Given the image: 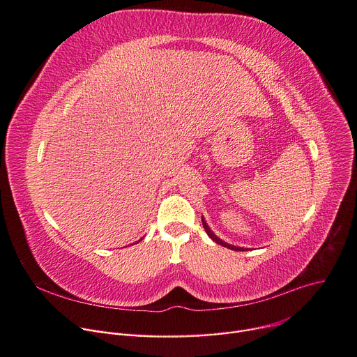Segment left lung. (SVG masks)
<instances>
[{"mask_svg":"<svg viewBox=\"0 0 357 357\" xmlns=\"http://www.w3.org/2000/svg\"><path fill=\"white\" fill-rule=\"evenodd\" d=\"M202 223H203V227H204V230H206V234L208 235V238H212L216 243H219V245H222V246H226V248H229V249H235V250H245L243 248H236V246H232V245H229V243H226V242H223L222 239H219L212 230H211V227H208L207 225H206V222H204V219L202 218Z\"/></svg>","mask_w":357,"mask_h":357,"instance_id":"obj_1","label":"left lung"}]
</instances>
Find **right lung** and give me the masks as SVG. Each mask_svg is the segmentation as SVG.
<instances>
[{
	"instance_id": "obj_1",
	"label": "right lung",
	"mask_w": 357,
	"mask_h": 357,
	"mask_svg": "<svg viewBox=\"0 0 357 357\" xmlns=\"http://www.w3.org/2000/svg\"><path fill=\"white\" fill-rule=\"evenodd\" d=\"M137 243H138V242H137Z\"/></svg>"
}]
</instances>
